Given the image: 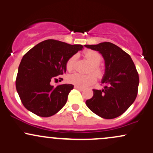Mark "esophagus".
<instances>
[{"label": "esophagus", "mask_w": 153, "mask_h": 153, "mask_svg": "<svg viewBox=\"0 0 153 153\" xmlns=\"http://www.w3.org/2000/svg\"><path fill=\"white\" fill-rule=\"evenodd\" d=\"M74 88L76 89V90H79V91H83L84 88H82V87H78V86H74Z\"/></svg>", "instance_id": "obj_1"}]
</instances>
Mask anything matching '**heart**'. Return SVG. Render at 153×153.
Returning a JSON list of instances; mask_svg holds the SVG:
<instances>
[{
  "instance_id": "heart-1",
  "label": "heart",
  "mask_w": 153,
  "mask_h": 153,
  "mask_svg": "<svg viewBox=\"0 0 153 153\" xmlns=\"http://www.w3.org/2000/svg\"><path fill=\"white\" fill-rule=\"evenodd\" d=\"M85 56L87 61L92 65V70L98 77L102 75V69L99 67L98 65L102 61V57L98 53L95 51H87L85 53ZM76 56H72L68 59L66 63V67L68 71H72L74 67V63L76 61ZM68 81L73 85L80 87H87L92 85L96 82V76L93 74H82L79 73H74L68 76Z\"/></svg>"
}]
</instances>
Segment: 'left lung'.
Wrapping results in <instances>:
<instances>
[{
	"label": "left lung",
	"instance_id": "8db88e82",
	"mask_svg": "<svg viewBox=\"0 0 153 153\" xmlns=\"http://www.w3.org/2000/svg\"><path fill=\"white\" fill-rule=\"evenodd\" d=\"M85 47L98 51L103 57L105 73L102 90H93V96L86 101L90 111L101 118L111 119L123 114L137 95L139 75L131 56L109 42Z\"/></svg>",
	"mask_w": 153,
	"mask_h": 153
}]
</instances>
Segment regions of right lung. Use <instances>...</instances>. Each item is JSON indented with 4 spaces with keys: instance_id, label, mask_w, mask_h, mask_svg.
<instances>
[{
    "instance_id": "add662e5",
    "label": "right lung",
    "mask_w": 153,
    "mask_h": 153,
    "mask_svg": "<svg viewBox=\"0 0 153 153\" xmlns=\"http://www.w3.org/2000/svg\"><path fill=\"white\" fill-rule=\"evenodd\" d=\"M83 48L82 45L47 39L36 45L23 56L18 68L16 87L26 108L41 117H49L62 108L74 85L64 84L54 87L51 82L66 73L68 58Z\"/></svg>"
}]
</instances>
